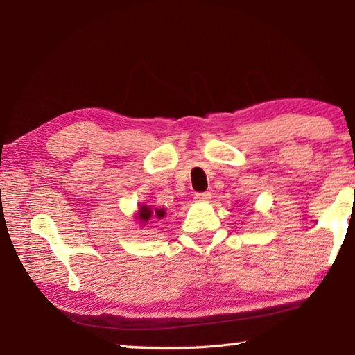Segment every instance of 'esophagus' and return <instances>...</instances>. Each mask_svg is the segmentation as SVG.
I'll list each match as a JSON object with an SVG mask.
<instances>
[{"label": "esophagus", "instance_id": "obj_1", "mask_svg": "<svg viewBox=\"0 0 355 355\" xmlns=\"http://www.w3.org/2000/svg\"><path fill=\"white\" fill-rule=\"evenodd\" d=\"M197 202H208L211 200V192H202V194H196Z\"/></svg>", "mask_w": 355, "mask_h": 355}]
</instances>
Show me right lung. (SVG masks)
<instances>
[{
    "instance_id": "add662e5",
    "label": "right lung",
    "mask_w": 355,
    "mask_h": 355,
    "mask_svg": "<svg viewBox=\"0 0 355 355\" xmlns=\"http://www.w3.org/2000/svg\"><path fill=\"white\" fill-rule=\"evenodd\" d=\"M164 209L161 208V209H155V211H152L149 206L147 205H143V206H139V211H138V216H135V218H138V220L141 222V223H147V222H150L152 218L153 220H155V217H158V218H163L164 217ZM155 223V222H153Z\"/></svg>"
}]
</instances>
